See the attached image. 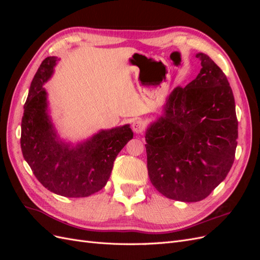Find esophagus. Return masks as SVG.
Segmentation results:
<instances>
[{"instance_id":"1","label":"esophagus","mask_w":260,"mask_h":260,"mask_svg":"<svg viewBox=\"0 0 260 260\" xmlns=\"http://www.w3.org/2000/svg\"><path fill=\"white\" fill-rule=\"evenodd\" d=\"M132 130L136 133H141L144 130V122L141 119H137L132 123Z\"/></svg>"}]
</instances>
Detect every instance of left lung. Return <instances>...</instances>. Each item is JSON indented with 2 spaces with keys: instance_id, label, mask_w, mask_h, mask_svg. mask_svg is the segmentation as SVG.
I'll return each mask as SVG.
<instances>
[{
  "instance_id": "8db88e82",
  "label": "left lung",
  "mask_w": 260,
  "mask_h": 260,
  "mask_svg": "<svg viewBox=\"0 0 260 260\" xmlns=\"http://www.w3.org/2000/svg\"><path fill=\"white\" fill-rule=\"evenodd\" d=\"M201 72L185 88L174 89L162 115L145 132L147 170L164 196L202 201L225 179L238 145L231 86L208 55L198 53Z\"/></svg>"
}]
</instances>
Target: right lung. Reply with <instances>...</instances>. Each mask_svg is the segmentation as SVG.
<instances>
[{"mask_svg": "<svg viewBox=\"0 0 260 260\" xmlns=\"http://www.w3.org/2000/svg\"><path fill=\"white\" fill-rule=\"evenodd\" d=\"M57 57H46L31 82L21 120V152L37 179L49 191L66 198H86L105 186L114 161L133 138L130 124L101 130L76 145L61 140L49 115L43 84Z\"/></svg>", "mask_w": 260, "mask_h": 260, "instance_id": "obj_1", "label": "right lung"}]
</instances>
